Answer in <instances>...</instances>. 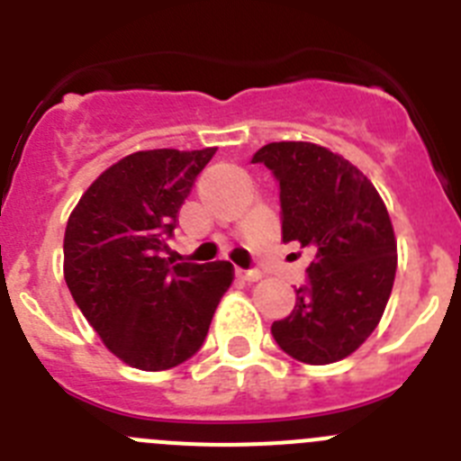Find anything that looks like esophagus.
I'll use <instances>...</instances> for the list:
<instances>
[{
  "label": "esophagus",
  "instance_id": "1",
  "mask_svg": "<svg viewBox=\"0 0 461 461\" xmlns=\"http://www.w3.org/2000/svg\"><path fill=\"white\" fill-rule=\"evenodd\" d=\"M235 275H238L240 279H244V281H258L260 276H263V275H260V270H238Z\"/></svg>",
  "mask_w": 461,
  "mask_h": 461
}]
</instances>
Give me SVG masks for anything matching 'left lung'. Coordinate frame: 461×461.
I'll return each instance as SVG.
<instances>
[{"label":"left lung","instance_id":"8db88e82","mask_svg":"<svg viewBox=\"0 0 461 461\" xmlns=\"http://www.w3.org/2000/svg\"><path fill=\"white\" fill-rule=\"evenodd\" d=\"M251 164L279 182L281 240L313 256L272 337L307 365L344 360L376 330L393 291L397 240L385 203L351 161L313 142H270Z\"/></svg>","mask_w":461,"mask_h":461}]
</instances>
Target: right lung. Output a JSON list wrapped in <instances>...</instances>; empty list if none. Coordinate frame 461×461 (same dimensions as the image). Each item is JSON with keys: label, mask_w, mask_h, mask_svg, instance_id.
<instances>
[{"label": "right lung", "mask_w": 461, "mask_h": 461, "mask_svg": "<svg viewBox=\"0 0 461 461\" xmlns=\"http://www.w3.org/2000/svg\"><path fill=\"white\" fill-rule=\"evenodd\" d=\"M217 148L148 149L96 177L64 233V279L110 353L145 372L189 360L203 346L233 266L164 258L177 214Z\"/></svg>", "instance_id": "add662e5"}]
</instances>
